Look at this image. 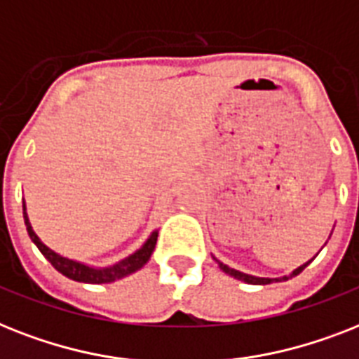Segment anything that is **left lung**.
Wrapping results in <instances>:
<instances>
[{"label":"left lung","instance_id":"left-lung-1","mask_svg":"<svg viewBox=\"0 0 359 359\" xmlns=\"http://www.w3.org/2000/svg\"><path fill=\"white\" fill-rule=\"evenodd\" d=\"M217 263H219V266L222 269V271L226 272V274H229V276H233L235 280H241V282H246V283H254V285H266V283L271 282H283V280H289V278L297 276V274H300V272L306 269V266L311 263V261H308V263H304L302 266H298V269H294L293 274L291 276H283V278H257V276H250V274H245V272L241 271H235V269H229L228 265H224V263H220L219 259H215Z\"/></svg>","mask_w":359,"mask_h":359}]
</instances>
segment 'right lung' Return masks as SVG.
<instances>
[{
	"label": "right lung",
	"instance_id": "add662e5",
	"mask_svg": "<svg viewBox=\"0 0 359 359\" xmlns=\"http://www.w3.org/2000/svg\"><path fill=\"white\" fill-rule=\"evenodd\" d=\"M24 220H25V226H27V233H29L31 241H33L36 248L42 252V256L46 259L50 261L51 265L55 266L57 271L65 274L66 278H70L74 282H83V283H109V282H114V280H120V278L128 276L131 272L139 271L140 266H144L150 259L151 252L156 248V243H157V231L150 235V239L146 241L142 248L131 254L130 257H126L122 259L120 263L113 266H105V269H93V266L88 265H83L79 261H74V259H68V257H62L59 254H55L53 250H50L48 246L42 243V241L36 237V233L33 231L29 224V219H27V213H25V203H24Z\"/></svg>",
	"mask_w": 359,
	"mask_h": 359
}]
</instances>
